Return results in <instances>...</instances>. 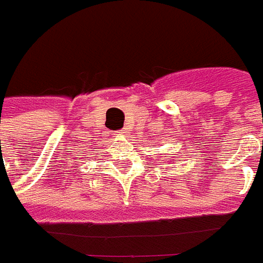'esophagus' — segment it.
<instances>
[{"label":"esophagus","instance_id":"1","mask_svg":"<svg viewBox=\"0 0 263 263\" xmlns=\"http://www.w3.org/2000/svg\"><path fill=\"white\" fill-rule=\"evenodd\" d=\"M119 133L124 134V133H126V132H124V129H122V130H119Z\"/></svg>","mask_w":263,"mask_h":263}]
</instances>
